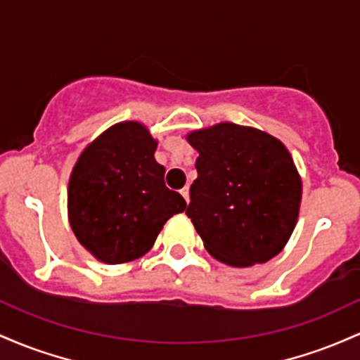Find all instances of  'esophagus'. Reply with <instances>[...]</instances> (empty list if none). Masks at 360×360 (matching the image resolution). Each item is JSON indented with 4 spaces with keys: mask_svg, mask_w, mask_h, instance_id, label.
<instances>
[{
    "mask_svg": "<svg viewBox=\"0 0 360 360\" xmlns=\"http://www.w3.org/2000/svg\"><path fill=\"white\" fill-rule=\"evenodd\" d=\"M180 193H181V197H184V199H185V202H187V204H188V200H191V195H188V187L181 188Z\"/></svg>",
    "mask_w": 360,
    "mask_h": 360,
    "instance_id": "1",
    "label": "esophagus"
}]
</instances>
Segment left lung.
<instances>
[{
    "instance_id": "1",
    "label": "left lung",
    "mask_w": 360,
    "mask_h": 360,
    "mask_svg": "<svg viewBox=\"0 0 360 360\" xmlns=\"http://www.w3.org/2000/svg\"><path fill=\"white\" fill-rule=\"evenodd\" d=\"M187 139L199 151L187 216L205 250L233 267L276 257L292 234L301 204V180L284 144L229 122Z\"/></svg>"
}]
</instances>
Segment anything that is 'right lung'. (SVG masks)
<instances>
[{
	"mask_svg": "<svg viewBox=\"0 0 360 360\" xmlns=\"http://www.w3.org/2000/svg\"><path fill=\"white\" fill-rule=\"evenodd\" d=\"M156 141L137 122L105 131L71 173L68 209L76 238L105 264L136 260L155 243L173 214L187 204L165 185Z\"/></svg>",
	"mask_w": 360,
	"mask_h": 360,
	"instance_id": "add662e5",
	"label": "right lung"
}]
</instances>
